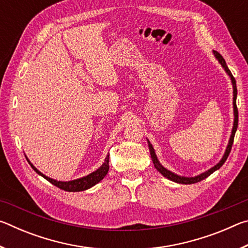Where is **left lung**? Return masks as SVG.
Returning a JSON list of instances; mask_svg holds the SVG:
<instances>
[{
	"instance_id": "1",
	"label": "left lung",
	"mask_w": 248,
	"mask_h": 248,
	"mask_svg": "<svg viewBox=\"0 0 248 248\" xmlns=\"http://www.w3.org/2000/svg\"><path fill=\"white\" fill-rule=\"evenodd\" d=\"M213 53H215V57L217 59V61L220 62V64L223 66V69L225 70V72L228 73L229 77L231 78V81H232V85H233V108H234V124H233V129H232V133H231V137H230V140H229V144L226 146V150H225V153L223 155V157L221 158V161L217 163L216 166L211 167V169L208 170L207 171H204V173L200 174L198 176H195V177H185V176H179V175H176L174 173H171L170 170H166L164 166H162L161 163L158 162V159L156 157V154L154 152V149L152 144L150 143V141L148 140V143H149V149H150V153H151V157H152V161H153V164L155 166V169H156L159 173H161L164 177L169 178L171 182H175V183H178V184H195V183H198L201 182V180H203L204 178H207L208 176L211 175L213 171H216L217 170H219L220 167L224 164V162L226 161V158H228L229 154L231 152V149H232V145H233V141H234V136H235V132H236V129H237V124H238V111H237V107H236V96H237V89H236V81H235L234 77L231 73V71L229 70L228 65H226V62L223 59V57L221 56V54L213 50Z\"/></svg>"
}]
</instances>
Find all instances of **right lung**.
<instances>
[{
	"label": "right lung",
	"instance_id": "1",
	"mask_svg": "<svg viewBox=\"0 0 248 248\" xmlns=\"http://www.w3.org/2000/svg\"><path fill=\"white\" fill-rule=\"evenodd\" d=\"M27 161L29 163V165L32 167V170H35L37 174L43 176L44 178L47 179L48 182L54 185V186H57L58 188H60V189H62V190L73 191V192L86 190V189H89V188L95 186L96 184H98L100 180H102L105 176H106V174L108 173V170H109V155H107L106 158H105V162L103 163V165L100 166L98 170H96L95 171H93V173H91L90 175L84 176V177L78 178V179L70 180V182H58V180H56V179H52V178L48 177V176L44 175L41 171L37 170L31 162H29V159H27Z\"/></svg>",
	"mask_w": 248,
	"mask_h": 248
}]
</instances>
